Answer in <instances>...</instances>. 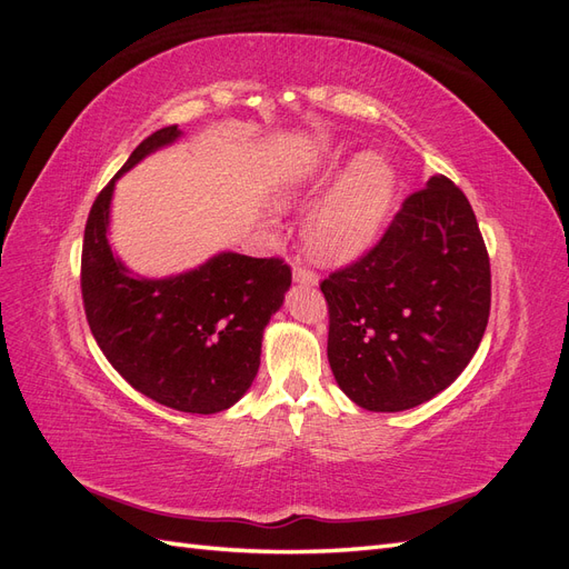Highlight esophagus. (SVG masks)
Wrapping results in <instances>:
<instances>
[{"instance_id":"obj_1","label":"esophagus","mask_w":569,"mask_h":569,"mask_svg":"<svg viewBox=\"0 0 569 569\" xmlns=\"http://www.w3.org/2000/svg\"><path fill=\"white\" fill-rule=\"evenodd\" d=\"M295 282L316 287L318 284V274L311 268H306V266H295Z\"/></svg>"}]
</instances>
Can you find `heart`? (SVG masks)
Returning <instances> with one entry per match:
<instances>
[{"label":"heart","instance_id":"obj_1","mask_svg":"<svg viewBox=\"0 0 569 569\" xmlns=\"http://www.w3.org/2000/svg\"><path fill=\"white\" fill-rule=\"evenodd\" d=\"M332 159L313 144L287 159L274 170L272 199L291 203L303 199L330 173ZM393 192L389 163L375 151H363L343 170L306 218V244L322 263H347L363 253L382 228Z\"/></svg>","mask_w":569,"mask_h":569}]
</instances>
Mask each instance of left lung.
<instances>
[{"label": "left lung", "instance_id": "1", "mask_svg": "<svg viewBox=\"0 0 569 569\" xmlns=\"http://www.w3.org/2000/svg\"><path fill=\"white\" fill-rule=\"evenodd\" d=\"M320 289L339 389L375 412L429 401L470 363L489 322V253L468 197L429 178L380 242Z\"/></svg>", "mask_w": 569, "mask_h": 569}]
</instances>
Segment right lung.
<instances>
[{"instance_id":"add662e5","label":"right lung","mask_w":569,"mask_h":569,"mask_svg":"<svg viewBox=\"0 0 569 569\" xmlns=\"http://www.w3.org/2000/svg\"><path fill=\"white\" fill-rule=\"evenodd\" d=\"M180 137L161 128L94 199L82 239L80 289L101 353L151 401L211 416L234 406L261 366V339L291 284L282 258L218 253L197 270L147 280L113 256L107 230L116 180Z\"/></svg>"}]
</instances>
